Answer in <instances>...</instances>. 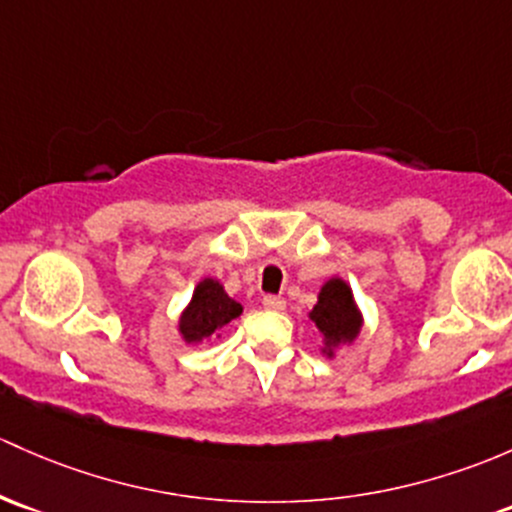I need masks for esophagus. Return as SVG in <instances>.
I'll return each instance as SVG.
<instances>
[{
  "label": "esophagus",
  "mask_w": 512,
  "mask_h": 512,
  "mask_svg": "<svg viewBox=\"0 0 512 512\" xmlns=\"http://www.w3.org/2000/svg\"><path fill=\"white\" fill-rule=\"evenodd\" d=\"M262 306H265L267 311H284L287 301H284L282 297H272V294H267V297L262 299Z\"/></svg>",
  "instance_id": "esophagus-1"
}]
</instances>
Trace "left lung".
I'll list each match as a JSON object with an SVG mask.
<instances>
[{"instance_id": "obj_1", "label": "left lung", "mask_w": 512, "mask_h": 512, "mask_svg": "<svg viewBox=\"0 0 512 512\" xmlns=\"http://www.w3.org/2000/svg\"><path fill=\"white\" fill-rule=\"evenodd\" d=\"M309 319L319 331V351L326 358H336L338 348L351 346L365 324L351 284L343 277H331L321 284L314 309L309 311Z\"/></svg>"}]
</instances>
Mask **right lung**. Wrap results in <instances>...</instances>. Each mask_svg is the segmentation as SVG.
<instances>
[{"label":"right lung","instance_id":"1","mask_svg":"<svg viewBox=\"0 0 512 512\" xmlns=\"http://www.w3.org/2000/svg\"><path fill=\"white\" fill-rule=\"evenodd\" d=\"M242 304L238 299L228 297L223 284L215 277H203L193 287L191 299L179 316V336L184 343H206L211 338H220V331L238 319Z\"/></svg>","mask_w":512,"mask_h":512}]
</instances>
